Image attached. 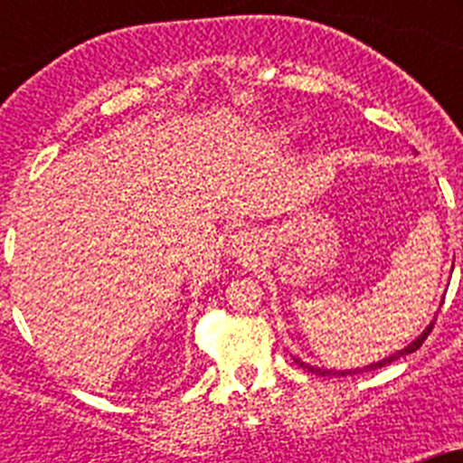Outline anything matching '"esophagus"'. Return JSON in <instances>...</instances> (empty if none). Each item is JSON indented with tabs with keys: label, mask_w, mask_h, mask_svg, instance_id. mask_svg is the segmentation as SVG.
I'll return each instance as SVG.
<instances>
[{
	"label": "esophagus",
	"mask_w": 463,
	"mask_h": 463,
	"mask_svg": "<svg viewBox=\"0 0 463 463\" xmlns=\"http://www.w3.org/2000/svg\"><path fill=\"white\" fill-rule=\"evenodd\" d=\"M255 248V236L250 232H236L232 239H229V248L227 252L236 260H245V257L250 255V250Z\"/></svg>",
	"instance_id": "esophagus-1"
}]
</instances>
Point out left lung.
<instances>
[{
  "instance_id": "obj_1",
  "label": "left lung",
  "mask_w": 463,
  "mask_h": 463,
  "mask_svg": "<svg viewBox=\"0 0 463 463\" xmlns=\"http://www.w3.org/2000/svg\"><path fill=\"white\" fill-rule=\"evenodd\" d=\"M431 329H433V322L427 326V329L422 331V334H420V336L415 338V341L411 343V345H406V347H403V350H399V353L390 354V357L380 359V362L369 364V366H364V369H354V371H331V369H317V366H310V364H304V362H301V359H294V362H297L298 366H304V369H308L310 373H315V375H336V373L347 375V373H362V371H371V369H383V366H387V364H392V362H394V359L406 357V354H411V353H415V350H420V345H422V343L427 341V336H429V334H431Z\"/></svg>"
}]
</instances>
